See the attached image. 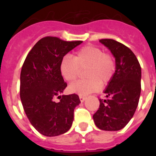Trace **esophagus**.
Instances as JSON below:
<instances>
[{
  "instance_id": "obj_1",
  "label": "esophagus",
  "mask_w": 156,
  "mask_h": 156,
  "mask_svg": "<svg viewBox=\"0 0 156 156\" xmlns=\"http://www.w3.org/2000/svg\"><path fill=\"white\" fill-rule=\"evenodd\" d=\"M79 98H80V100L81 102L84 101L85 99H86V97H85V96H83V95H79Z\"/></svg>"
}]
</instances>
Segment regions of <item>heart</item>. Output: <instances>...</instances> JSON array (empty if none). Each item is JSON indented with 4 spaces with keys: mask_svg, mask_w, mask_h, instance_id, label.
Returning <instances> with one entry per match:
<instances>
[{
    "mask_svg": "<svg viewBox=\"0 0 156 156\" xmlns=\"http://www.w3.org/2000/svg\"><path fill=\"white\" fill-rule=\"evenodd\" d=\"M87 79L72 83L69 90L80 95L100 90L101 83L108 84L112 80L116 70L114 56L109 52H104L94 45L83 47L75 53L73 58L66 55L62 58L59 69L65 80L73 82L80 74V69H85Z\"/></svg>",
    "mask_w": 156,
    "mask_h": 156,
    "instance_id": "obj_1",
    "label": "heart"
}]
</instances>
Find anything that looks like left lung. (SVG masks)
I'll use <instances>...</instances> for the list:
<instances>
[{
	"instance_id": "1",
	"label": "left lung",
	"mask_w": 156,
	"mask_h": 156,
	"mask_svg": "<svg viewBox=\"0 0 156 156\" xmlns=\"http://www.w3.org/2000/svg\"><path fill=\"white\" fill-rule=\"evenodd\" d=\"M100 42L115 58L116 70L104 92L106 98H99L100 105L93 119L99 129L115 131L127 124L137 109L141 69L133 52L124 44L112 39H101Z\"/></svg>"
}]
</instances>
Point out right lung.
<instances>
[{"label":"right lung","instance_id":"right-lung-1","mask_svg":"<svg viewBox=\"0 0 156 156\" xmlns=\"http://www.w3.org/2000/svg\"><path fill=\"white\" fill-rule=\"evenodd\" d=\"M83 41L45 37L32 48L20 74V98L26 115L37 131L54 137L70 129L74 108L80 103L76 94L59 95L67 87L59 66L66 54ZM60 99L58 103L54 98Z\"/></svg>","mask_w":156,"mask_h":156}]
</instances>
